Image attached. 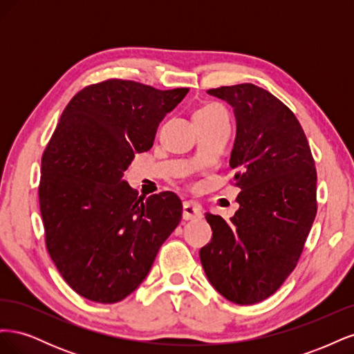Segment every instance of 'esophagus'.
I'll return each instance as SVG.
<instances>
[{
	"label": "esophagus",
	"mask_w": 354,
	"mask_h": 354,
	"mask_svg": "<svg viewBox=\"0 0 354 354\" xmlns=\"http://www.w3.org/2000/svg\"><path fill=\"white\" fill-rule=\"evenodd\" d=\"M202 217V207L196 202H185L183 203V218L185 220H196Z\"/></svg>",
	"instance_id": "34e87169"
}]
</instances>
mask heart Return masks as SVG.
<instances>
[{
    "mask_svg": "<svg viewBox=\"0 0 354 354\" xmlns=\"http://www.w3.org/2000/svg\"><path fill=\"white\" fill-rule=\"evenodd\" d=\"M217 109H221L218 104L216 103H208L205 106H202V108L199 111H196V113H205V112H211V111H217Z\"/></svg>",
    "mask_w": 354,
    "mask_h": 354,
    "instance_id": "obj_1",
    "label": "heart"
}]
</instances>
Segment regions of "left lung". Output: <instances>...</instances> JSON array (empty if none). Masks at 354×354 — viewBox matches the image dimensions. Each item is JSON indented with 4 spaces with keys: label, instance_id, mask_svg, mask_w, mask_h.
<instances>
[{
    "label": "left lung",
    "instance_id": "left-lung-1",
    "mask_svg": "<svg viewBox=\"0 0 354 354\" xmlns=\"http://www.w3.org/2000/svg\"><path fill=\"white\" fill-rule=\"evenodd\" d=\"M236 120L230 168L242 192L229 221L207 212L212 239L199 251L209 283L241 306L260 303L291 274L316 217V168L295 115L254 84L207 91Z\"/></svg>",
    "mask_w": 354,
    "mask_h": 354
}]
</instances>
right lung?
I'll return each instance as SVG.
<instances>
[{"instance_id": "1", "label": "right lung", "mask_w": 354, "mask_h": 354, "mask_svg": "<svg viewBox=\"0 0 354 354\" xmlns=\"http://www.w3.org/2000/svg\"><path fill=\"white\" fill-rule=\"evenodd\" d=\"M187 91L124 80L90 85L73 95L46 147L39 208L47 250L90 301L113 304L136 291L178 226L176 194L138 198L122 177Z\"/></svg>"}]
</instances>
